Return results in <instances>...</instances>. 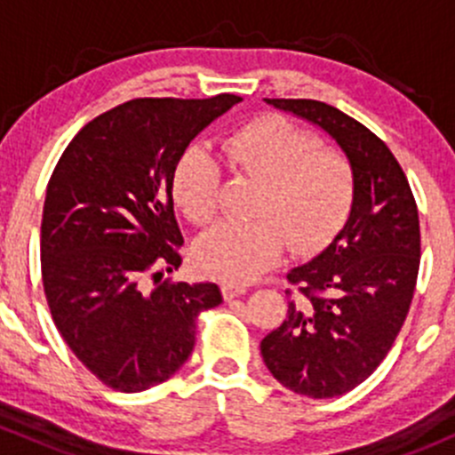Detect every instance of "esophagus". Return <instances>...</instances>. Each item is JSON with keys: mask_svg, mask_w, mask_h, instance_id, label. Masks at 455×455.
I'll use <instances>...</instances> for the list:
<instances>
[{"mask_svg": "<svg viewBox=\"0 0 455 455\" xmlns=\"http://www.w3.org/2000/svg\"><path fill=\"white\" fill-rule=\"evenodd\" d=\"M222 295H224V299L231 301V299H235V297L246 295V286H242V283L224 282V283H222Z\"/></svg>", "mask_w": 455, "mask_h": 455, "instance_id": "esophagus-1", "label": "esophagus"}]
</instances>
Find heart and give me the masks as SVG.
Masks as SVG:
<instances>
[{
    "mask_svg": "<svg viewBox=\"0 0 455 455\" xmlns=\"http://www.w3.org/2000/svg\"><path fill=\"white\" fill-rule=\"evenodd\" d=\"M222 160L235 176L259 182L249 224H218L196 244L204 275L244 283L277 264L286 249L315 255L341 231L355 198V172L343 154L319 149L310 132L279 116L257 118L222 140ZM222 167L191 145L173 169V198L198 227L215 220Z\"/></svg>",
    "mask_w": 455,
    "mask_h": 455,
    "instance_id": "obj_1",
    "label": "heart"
}]
</instances>
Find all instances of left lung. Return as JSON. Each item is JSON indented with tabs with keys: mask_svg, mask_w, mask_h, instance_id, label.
I'll use <instances>...</instances> for the list:
<instances>
[{
	"mask_svg": "<svg viewBox=\"0 0 455 455\" xmlns=\"http://www.w3.org/2000/svg\"><path fill=\"white\" fill-rule=\"evenodd\" d=\"M264 100L323 130L355 172L346 227L288 273L299 295L259 346L286 389L341 396L379 368L410 313L420 266L419 209L398 160L368 127L321 100Z\"/></svg>",
	"mask_w": 455,
	"mask_h": 455,
	"instance_id": "obj_1",
	"label": "left lung"
}]
</instances>
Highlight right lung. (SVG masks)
Returning <instances> with one entry per match:
<instances>
[{
	"instance_id": "obj_1",
	"label": "right lung",
	"mask_w": 455,
	"mask_h": 455,
	"mask_svg": "<svg viewBox=\"0 0 455 455\" xmlns=\"http://www.w3.org/2000/svg\"><path fill=\"white\" fill-rule=\"evenodd\" d=\"M240 100H127L87 123L54 167L41 220L45 299L63 341L108 387L142 392L176 374L194 350L198 315L222 301L211 282L147 292L142 277L182 264L173 169Z\"/></svg>"
}]
</instances>
